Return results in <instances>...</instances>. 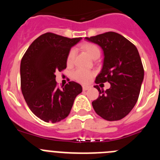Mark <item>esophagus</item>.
Instances as JSON below:
<instances>
[{"label": "esophagus", "mask_w": 160, "mask_h": 160, "mask_svg": "<svg viewBox=\"0 0 160 160\" xmlns=\"http://www.w3.org/2000/svg\"><path fill=\"white\" fill-rule=\"evenodd\" d=\"M90 88V86H87V85H84V86H82V90H89Z\"/></svg>", "instance_id": "esophagus-1"}]
</instances>
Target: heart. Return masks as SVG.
<instances>
[{"mask_svg":"<svg viewBox=\"0 0 160 160\" xmlns=\"http://www.w3.org/2000/svg\"><path fill=\"white\" fill-rule=\"evenodd\" d=\"M82 48L84 49L85 51L87 52V54L90 56V58H94L97 55L100 56V49L97 45L94 43H86L83 44L82 46ZM74 56H75V51L74 49H71L67 56V60L66 62L68 65H71L74 59ZM94 76V73L90 70H84V69H77L76 70L73 72V78L78 82L82 83H87L91 80V78Z\"/></svg>","mask_w":160,"mask_h":160,"instance_id":"heart-1","label":"heart"}]
</instances>
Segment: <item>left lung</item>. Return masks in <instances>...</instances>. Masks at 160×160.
<instances>
[{
	"label": "left lung",
	"mask_w": 160,
	"mask_h": 160,
	"mask_svg": "<svg viewBox=\"0 0 160 160\" xmlns=\"http://www.w3.org/2000/svg\"><path fill=\"white\" fill-rule=\"evenodd\" d=\"M102 49L104 53L102 70L95 83L108 82L106 90L94 86L99 92L92 102L95 112L107 121H117L127 116L136 104L143 81L144 70L138 49L121 34L107 32L86 38Z\"/></svg>",
	"instance_id": "left-lung-1"
}]
</instances>
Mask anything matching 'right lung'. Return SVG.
Segmentation results:
<instances>
[{
    "mask_svg": "<svg viewBox=\"0 0 160 160\" xmlns=\"http://www.w3.org/2000/svg\"><path fill=\"white\" fill-rule=\"evenodd\" d=\"M82 38H68L46 32L31 44L21 62V88L28 107L46 122H57L69 115L82 86L70 82L58 87L55 73L66 68L68 53Z\"/></svg>",
    "mask_w": 160,
    "mask_h": 160,
    "instance_id": "right-lung-1",
    "label": "right lung"
}]
</instances>
